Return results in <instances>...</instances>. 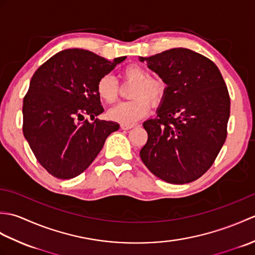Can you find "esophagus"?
<instances>
[{
  "instance_id": "obj_1",
  "label": "esophagus",
  "mask_w": 255,
  "mask_h": 255,
  "mask_svg": "<svg viewBox=\"0 0 255 255\" xmlns=\"http://www.w3.org/2000/svg\"><path fill=\"white\" fill-rule=\"evenodd\" d=\"M134 127V125H127V124H121V128L123 130H128V129H131Z\"/></svg>"
}]
</instances>
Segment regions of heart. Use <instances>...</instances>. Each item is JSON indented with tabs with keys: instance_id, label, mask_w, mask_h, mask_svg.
Listing matches in <instances>:
<instances>
[{
	"instance_id": "obj_1",
	"label": "heart",
	"mask_w": 255,
	"mask_h": 255,
	"mask_svg": "<svg viewBox=\"0 0 255 255\" xmlns=\"http://www.w3.org/2000/svg\"><path fill=\"white\" fill-rule=\"evenodd\" d=\"M122 75L136 84L132 90V97L134 99L119 103L108 111L107 115L112 121L131 125L147 115L150 111L149 100L154 105L159 104L164 96L165 86L161 80L149 78L147 70L138 64H129L125 67L122 70ZM96 92L103 102L112 104L117 100L118 95L116 81L110 74L103 75L97 82Z\"/></svg>"
}]
</instances>
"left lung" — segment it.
Wrapping results in <instances>:
<instances>
[{
    "mask_svg": "<svg viewBox=\"0 0 255 255\" xmlns=\"http://www.w3.org/2000/svg\"><path fill=\"white\" fill-rule=\"evenodd\" d=\"M166 84L156 117L143 123L148 141L140 158L153 174L171 184H185L207 172L227 138L230 97L216 64L186 48L149 58Z\"/></svg>",
    "mask_w": 255,
    "mask_h": 255,
    "instance_id": "8db88e82",
    "label": "left lung"
}]
</instances>
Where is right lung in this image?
I'll list each match as a JSON object with an SVG mask.
<instances>
[{"mask_svg": "<svg viewBox=\"0 0 255 255\" xmlns=\"http://www.w3.org/2000/svg\"><path fill=\"white\" fill-rule=\"evenodd\" d=\"M126 57L106 60L92 51L66 49L41 64L23 102V132L47 172L69 180L84 172L106 138L118 130L115 122L95 119L104 112L96 92L99 80Z\"/></svg>", "mask_w": 255, "mask_h": 255, "instance_id": "right-lung-1", "label": "right lung"}]
</instances>
